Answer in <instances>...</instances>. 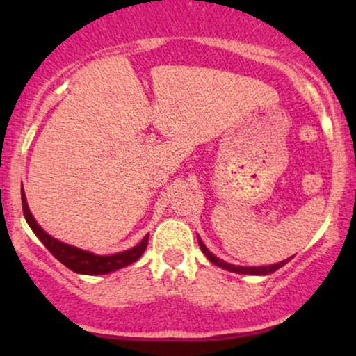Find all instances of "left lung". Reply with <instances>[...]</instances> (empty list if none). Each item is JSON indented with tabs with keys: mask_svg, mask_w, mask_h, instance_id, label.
<instances>
[{
	"mask_svg": "<svg viewBox=\"0 0 356 356\" xmlns=\"http://www.w3.org/2000/svg\"><path fill=\"white\" fill-rule=\"evenodd\" d=\"M199 246H201V251L207 256V259H209L212 264H216V266H219V268H222V269H227V271H231V273H238V275L266 276V275H271V273H275L276 269L283 268L289 259H293V256H291V257H289V259H284V261H281V263H276V264H269V266H236V264H229V263H226V261H222V259H219V257H216L209 251V249L204 246V243H202L201 239H199Z\"/></svg>",
	"mask_w": 356,
	"mask_h": 356,
	"instance_id": "8db88e82",
	"label": "left lung"
}]
</instances>
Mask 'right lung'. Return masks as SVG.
<instances>
[{"label": "right lung", "instance_id": "right-lung-1", "mask_svg": "<svg viewBox=\"0 0 356 356\" xmlns=\"http://www.w3.org/2000/svg\"><path fill=\"white\" fill-rule=\"evenodd\" d=\"M22 204H23L24 219H26L28 226L33 229L36 238L42 241L44 248H47L61 264H65V266L72 269V271L80 273V275H108V273L117 271V269L129 266V264L136 263L138 257L144 254L147 243H149V234H147L136 248L129 249V251L117 252V254H112V256L93 254V252L83 251V249L70 246V244H65L58 239L51 238L50 234H47V232L38 226V222H36L33 216H31L30 207H28L26 197H24L23 191H22Z\"/></svg>", "mask_w": 356, "mask_h": 356}]
</instances>
